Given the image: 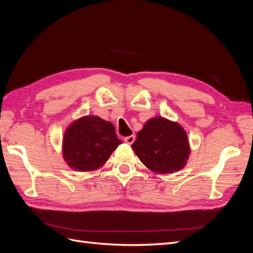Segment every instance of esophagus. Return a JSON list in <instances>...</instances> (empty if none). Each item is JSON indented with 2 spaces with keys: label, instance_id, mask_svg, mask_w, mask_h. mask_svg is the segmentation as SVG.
I'll return each mask as SVG.
<instances>
[{
  "label": "esophagus",
  "instance_id": "34e87169",
  "mask_svg": "<svg viewBox=\"0 0 253 253\" xmlns=\"http://www.w3.org/2000/svg\"><path fill=\"white\" fill-rule=\"evenodd\" d=\"M135 141V135H129L125 137V142L127 144H132Z\"/></svg>",
  "mask_w": 253,
  "mask_h": 253
}]
</instances>
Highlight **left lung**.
Instances as JSON below:
<instances>
[{"label":"left lung","instance_id":"left-lung-1","mask_svg":"<svg viewBox=\"0 0 253 253\" xmlns=\"http://www.w3.org/2000/svg\"><path fill=\"white\" fill-rule=\"evenodd\" d=\"M132 149L145 167L164 174L182 169L190 154L183 128L163 117L150 119L144 125Z\"/></svg>","mask_w":253,"mask_h":253}]
</instances>
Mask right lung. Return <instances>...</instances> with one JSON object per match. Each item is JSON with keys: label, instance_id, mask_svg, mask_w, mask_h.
<instances>
[{"label": "right lung", "instance_id": "add662e5", "mask_svg": "<svg viewBox=\"0 0 253 253\" xmlns=\"http://www.w3.org/2000/svg\"><path fill=\"white\" fill-rule=\"evenodd\" d=\"M121 143L111 122L96 116H86L66 129L63 156L73 169L93 171L101 167Z\"/></svg>", "mask_w": 253, "mask_h": 253}]
</instances>
